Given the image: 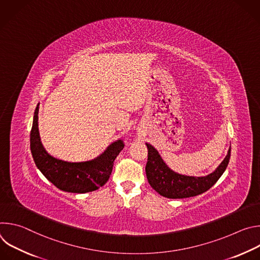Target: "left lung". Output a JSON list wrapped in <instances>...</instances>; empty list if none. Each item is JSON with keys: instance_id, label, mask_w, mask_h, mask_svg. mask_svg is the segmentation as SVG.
<instances>
[{"instance_id": "1", "label": "left lung", "mask_w": 260, "mask_h": 260, "mask_svg": "<svg viewBox=\"0 0 260 260\" xmlns=\"http://www.w3.org/2000/svg\"><path fill=\"white\" fill-rule=\"evenodd\" d=\"M148 148L146 176L151 187L168 199H185L199 196L209 190L228 168L231 158V148L220 166L205 177L184 176L172 171L161 159L157 150L150 144Z\"/></svg>"}]
</instances>
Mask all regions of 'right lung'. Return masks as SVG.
<instances>
[{"label": "right lung", "mask_w": 260, "mask_h": 260, "mask_svg": "<svg viewBox=\"0 0 260 260\" xmlns=\"http://www.w3.org/2000/svg\"><path fill=\"white\" fill-rule=\"evenodd\" d=\"M39 104L37 105L30 131V151L34 161L41 173L58 189L73 193H85L99 189L109 180L114 160L123 149L118 140L111 144L99 157L83 162H68L46 152L38 128Z\"/></svg>", "instance_id": "1"}]
</instances>
